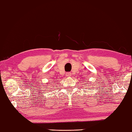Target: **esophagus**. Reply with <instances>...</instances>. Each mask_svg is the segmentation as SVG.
I'll return each mask as SVG.
<instances>
[{
    "label": "esophagus",
    "instance_id": "1",
    "mask_svg": "<svg viewBox=\"0 0 132 132\" xmlns=\"http://www.w3.org/2000/svg\"><path fill=\"white\" fill-rule=\"evenodd\" d=\"M71 72H67V73H66V76H67V77H69V76H71Z\"/></svg>",
    "mask_w": 132,
    "mask_h": 132
}]
</instances>
